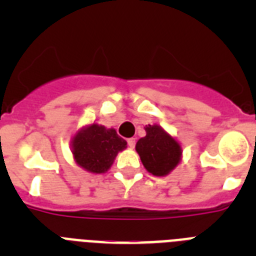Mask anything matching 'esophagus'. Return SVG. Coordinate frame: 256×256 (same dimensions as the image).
Masks as SVG:
<instances>
[{
    "label": "esophagus",
    "instance_id": "34e87169",
    "mask_svg": "<svg viewBox=\"0 0 256 256\" xmlns=\"http://www.w3.org/2000/svg\"><path fill=\"white\" fill-rule=\"evenodd\" d=\"M128 146H130V148H133L136 146V138H128Z\"/></svg>",
    "mask_w": 256,
    "mask_h": 256
}]
</instances>
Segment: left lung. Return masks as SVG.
I'll list each match as a JSON object with an SVG mask.
<instances>
[{"mask_svg":"<svg viewBox=\"0 0 256 256\" xmlns=\"http://www.w3.org/2000/svg\"><path fill=\"white\" fill-rule=\"evenodd\" d=\"M146 136L136 144V151L144 169L155 177L170 174L182 162V146L159 124L144 126Z\"/></svg>","mask_w":256,"mask_h":256,"instance_id":"left-lung-1","label":"left lung"}]
</instances>
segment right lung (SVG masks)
Returning <instances> with one entry per match:
<instances>
[{"label":"right lung","instance_id":"right-lung-1","mask_svg":"<svg viewBox=\"0 0 256 256\" xmlns=\"http://www.w3.org/2000/svg\"><path fill=\"white\" fill-rule=\"evenodd\" d=\"M70 148L78 166L92 174L106 173L116 155L126 148V141L114 128L97 123L87 124L72 137Z\"/></svg>","mask_w":256,"mask_h":256}]
</instances>
